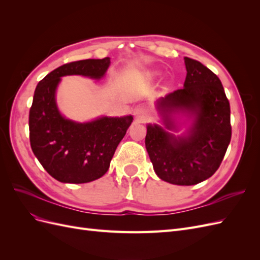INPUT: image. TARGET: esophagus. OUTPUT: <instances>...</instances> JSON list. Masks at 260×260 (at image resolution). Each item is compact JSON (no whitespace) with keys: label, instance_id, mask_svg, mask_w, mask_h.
<instances>
[{"label":"esophagus","instance_id":"esophagus-1","mask_svg":"<svg viewBox=\"0 0 260 260\" xmlns=\"http://www.w3.org/2000/svg\"><path fill=\"white\" fill-rule=\"evenodd\" d=\"M146 107L143 105V104H139L135 107V109H133V114H135L137 119H140V120H144L146 118Z\"/></svg>","mask_w":260,"mask_h":260}]
</instances>
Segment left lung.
Returning a JSON list of instances; mask_svg holds the SVG:
<instances>
[{
  "mask_svg": "<svg viewBox=\"0 0 260 260\" xmlns=\"http://www.w3.org/2000/svg\"><path fill=\"white\" fill-rule=\"evenodd\" d=\"M186 78L179 89L156 102L164 127L147 124L145 146L156 175L177 185H194L210 178L231 141L230 104L219 78L202 62L184 57ZM190 121L176 136V115Z\"/></svg>",
  "mask_w": 260,
  "mask_h": 260,
  "instance_id": "8db88e82",
  "label": "left lung"
}]
</instances>
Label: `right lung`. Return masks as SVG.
<instances>
[{
	"label": "right lung",
	"mask_w": 260,
	"mask_h": 260,
	"mask_svg": "<svg viewBox=\"0 0 260 260\" xmlns=\"http://www.w3.org/2000/svg\"><path fill=\"white\" fill-rule=\"evenodd\" d=\"M109 65V57L68 62L37 85L29 112L30 145L43 168L59 182L79 184L103 177L133 120L129 115L77 122L58 111L56 89L61 77L79 75L100 80Z\"/></svg>",
	"instance_id": "obj_1"
}]
</instances>
